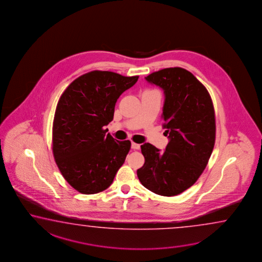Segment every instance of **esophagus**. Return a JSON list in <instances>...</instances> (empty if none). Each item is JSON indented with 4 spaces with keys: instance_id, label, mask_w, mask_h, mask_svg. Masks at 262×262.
Returning a JSON list of instances; mask_svg holds the SVG:
<instances>
[{
    "instance_id": "1",
    "label": "esophagus",
    "mask_w": 262,
    "mask_h": 262,
    "mask_svg": "<svg viewBox=\"0 0 262 262\" xmlns=\"http://www.w3.org/2000/svg\"><path fill=\"white\" fill-rule=\"evenodd\" d=\"M132 148L134 150H138L140 148V144H136V143L133 142V143H132Z\"/></svg>"
}]
</instances>
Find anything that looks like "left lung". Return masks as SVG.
<instances>
[{"label": "left lung", "mask_w": 262, "mask_h": 262, "mask_svg": "<svg viewBox=\"0 0 262 262\" xmlns=\"http://www.w3.org/2000/svg\"><path fill=\"white\" fill-rule=\"evenodd\" d=\"M164 91L163 128L169 143L160 152L149 143L141 145L144 164L140 182L161 196H176L193 186L214 149L215 118L211 96L194 75L180 67L166 68L145 77Z\"/></svg>", "instance_id": "8db88e82"}]
</instances>
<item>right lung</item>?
<instances>
[{
	"mask_svg": "<svg viewBox=\"0 0 262 262\" xmlns=\"http://www.w3.org/2000/svg\"><path fill=\"white\" fill-rule=\"evenodd\" d=\"M138 78L92 71L73 81L59 98L52 128L54 159L78 192L103 191L123 165L130 142L114 139L103 127L112 121L119 96Z\"/></svg>",
	"mask_w": 262,
	"mask_h": 262,
	"instance_id": "right-lung-1",
	"label": "right lung"
}]
</instances>
